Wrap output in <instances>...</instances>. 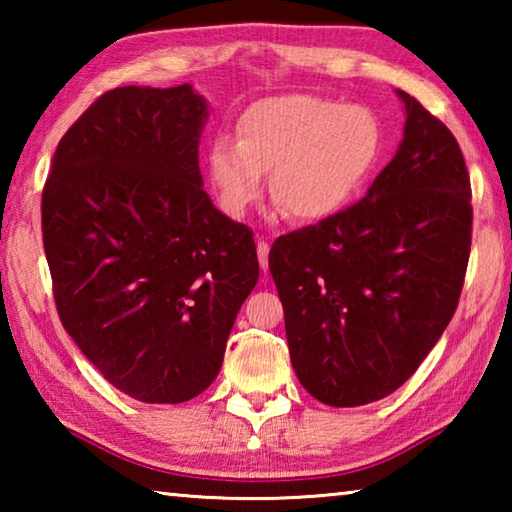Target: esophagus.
Instances as JSON below:
<instances>
[{
  "label": "esophagus",
  "instance_id": "esophagus-1",
  "mask_svg": "<svg viewBox=\"0 0 512 512\" xmlns=\"http://www.w3.org/2000/svg\"><path fill=\"white\" fill-rule=\"evenodd\" d=\"M257 257H259V266H262V271H268V244L264 239H257Z\"/></svg>",
  "mask_w": 512,
  "mask_h": 512
}]
</instances>
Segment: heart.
<instances>
[{
	"instance_id": "obj_1",
	"label": "heart",
	"mask_w": 512,
	"mask_h": 512,
	"mask_svg": "<svg viewBox=\"0 0 512 512\" xmlns=\"http://www.w3.org/2000/svg\"><path fill=\"white\" fill-rule=\"evenodd\" d=\"M384 151V128L366 106H345L316 94H277L239 119V140L216 135L207 171L219 203L244 216L264 194L296 221L339 214L361 192Z\"/></svg>"
}]
</instances>
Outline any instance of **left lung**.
Masks as SVG:
<instances>
[{
    "mask_svg": "<svg viewBox=\"0 0 512 512\" xmlns=\"http://www.w3.org/2000/svg\"><path fill=\"white\" fill-rule=\"evenodd\" d=\"M404 137L368 194L280 237L268 268L291 366L327 406L397 391L452 320L472 244L470 176L443 121L397 90Z\"/></svg>",
    "mask_w": 512,
    "mask_h": 512,
    "instance_id": "obj_1",
    "label": "left lung"
}]
</instances>
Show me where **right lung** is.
Instances as JSON below:
<instances>
[{"label":"right lung","instance_id":"1","mask_svg":"<svg viewBox=\"0 0 512 512\" xmlns=\"http://www.w3.org/2000/svg\"><path fill=\"white\" fill-rule=\"evenodd\" d=\"M207 101L192 85L115 88L58 142L42 241L63 327L121 393L201 395L259 277L253 232L203 189Z\"/></svg>","mask_w":512,"mask_h":512}]
</instances>
